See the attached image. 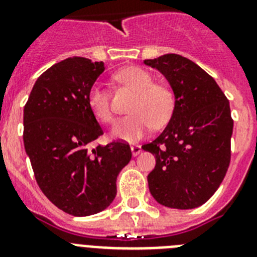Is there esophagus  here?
<instances>
[{
    "label": "esophagus",
    "mask_w": 257,
    "mask_h": 257,
    "mask_svg": "<svg viewBox=\"0 0 257 257\" xmlns=\"http://www.w3.org/2000/svg\"><path fill=\"white\" fill-rule=\"evenodd\" d=\"M131 152H133L134 157L139 156V154L142 153V147H140V145H138V144L133 145V147H131Z\"/></svg>",
    "instance_id": "obj_1"
}]
</instances>
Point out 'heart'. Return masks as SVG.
Returning a JSON list of instances; mask_svg holds the SVG:
<instances>
[{
  "label": "heart",
  "mask_w": 257,
  "mask_h": 257,
  "mask_svg": "<svg viewBox=\"0 0 257 257\" xmlns=\"http://www.w3.org/2000/svg\"><path fill=\"white\" fill-rule=\"evenodd\" d=\"M115 81L136 91L130 106L131 114L119 118L110 130V135L118 140L135 142L151 130L163 126L169 121L175 108V95L169 86L153 83V77L139 67L118 70ZM87 103L99 121L109 123L113 119L110 96L103 85L95 83L87 95Z\"/></svg>",
  "instance_id": "b5f03b06"
}]
</instances>
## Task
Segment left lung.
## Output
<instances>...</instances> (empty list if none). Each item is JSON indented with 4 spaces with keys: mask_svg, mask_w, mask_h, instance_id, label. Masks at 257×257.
Instances as JSON below:
<instances>
[{
    "mask_svg": "<svg viewBox=\"0 0 257 257\" xmlns=\"http://www.w3.org/2000/svg\"><path fill=\"white\" fill-rule=\"evenodd\" d=\"M144 64L160 70L175 95L169 124L142 147L156 157L148 175L151 194L166 207H199L228 171L233 134L229 101L215 79L184 56L166 54Z\"/></svg>",
    "mask_w": 257,
    "mask_h": 257,
    "instance_id": "8db88e82",
    "label": "left lung"
}]
</instances>
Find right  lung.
Masks as SVG:
<instances>
[{"label": "right lung", "mask_w": 257, "mask_h": 257, "mask_svg": "<svg viewBox=\"0 0 257 257\" xmlns=\"http://www.w3.org/2000/svg\"><path fill=\"white\" fill-rule=\"evenodd\" d=\"M104 69L103 61L79 56L56 63L38 77L24 106L23 140L38 187L73 216L112 203L118 174L133 156L124 142L90 148L103 130L87 95Z\"/></svg>", "instance_id": "add662e5"}]
</instances>
